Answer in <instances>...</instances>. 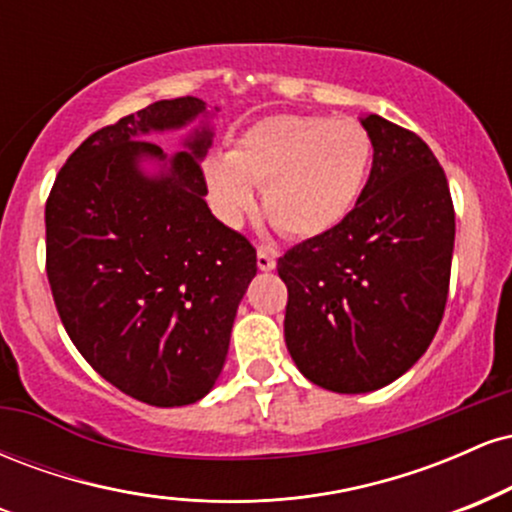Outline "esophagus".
<instances>
[{
    "mask_svg": "<svg viewBox=\"0 0 512 512\" xmlns=\"http://www.w3.org/2000/svg\"><path fill=\"white\" fill-rule=\"evenodd\" d=\"M257 267H260L262 272L274 269L276 267V252L272 248H267V245H260V248H257Z\"/></svg>",
    "mask_w": 512,
    "mask_h": 512,
    "instance_id": "34e87169",
    "label": "esophagus"
}]
</instances>
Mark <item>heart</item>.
Returning <instances> with one entry per match:
<instances>
[{
  "mask_svg": "<svg viewBox=\"0 0 512 512\" xmlns=\"http://www.w3.org/2000/svg\"><path fill=\"white\" fill-rule=\"evenodd\" d=\"M373 142L356 120L274 115L255 122L226 158H209L204 178L216 207L236 221L255 207L291 238H320L342 226L366 187Z\"/></svg>",
  "mask_w": 512,
  "mask_h": 512,
  "instance_id": "heart-1",
  "label": "heart"
}]
</instances>
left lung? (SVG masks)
I'll use <instances>...</instances> for the list:
<instances>
[{
  "label": "left lung",
  "mask_w": 512,
  "mask_h": 512,
  "mask_svg": "<svg viewBox=\"0 0 512 512\" xmlns=\"http://www.w3.org/2000/svg\"><path fill=\"white\" fill-rule=\"evenodd\" d=\"M373 168L342 226L279 257L289 289L284 339L310 383L358 395L424 356L445 313L455 207L419 134L363 117Z\"/></svg>",
  "instance_id": "8db88e82"
}]
</instances>
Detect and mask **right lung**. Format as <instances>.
<instances>
[{
	"label": "right lung",
	"instance_id": "1",
	"mask_svg": "<svg viewBox=\"0 0 512 512\" xmlns=\"http://www.w3.org/2000/svg\"><path fill=\"white\" fill-rule=\"evenodd\" d=\"M195 96L146 105L93 132L67 158L45 204V269L79 354L125 395L151 407L202 399L219 378L231 327L257 274V252L204 202L202 129L168 173L149 132L204 113Z\"/></svg>",
	"mask_w": 512,
	"mask_h": 512
}]
</instances>
